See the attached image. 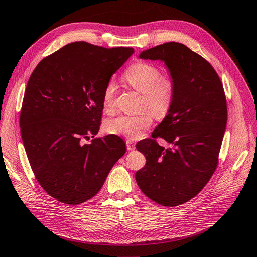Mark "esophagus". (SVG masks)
<instances>
[{
    "label": "esophagus",
    "mask_w": 257,
    "mask_h": 257,
    "mask_svg": "<svg viewBox=\"0 0 257 257\" xmlns=\"http://www.w3.org/2000/svg\"><path fill=\"white\" fill-rule=\"evenodd\" d=\"M126 145H127L128 151H133V150H135V148H136L135 142H133L131 140H127V141H126Z\"/></svg>",
    "instance_id": "esophagus-1"
}]
</instances>
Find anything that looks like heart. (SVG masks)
Returning <instances> with one entry per match:
<instances>
[{
    "label": "heart",
    "mask_w": 257,
    "mask_h": 257,
    "mask_svg": "<svg viewBox=\"0 0 257 257\" xmlns=\"http://www.w3.org/2000/svg\"><path fill=\"white\" fill-rule=\"evenodd\" d=\"M128 84L142 94L139 115H120L110 118L105 123L106 131L112 135L123 136L129 139L139 138L143 130L152 123V115L163 119L169 115L175 101L177 84L171 73L161 74L156 64L139 61L134 63L124 73ZM117 86L114 81L107 83L103 93V105L107 111L114 109ZM149 109V111H146Z\"/></svg>",
    "instance_id": "heart-1"
}]
</instances>
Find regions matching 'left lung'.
I'll return each instance as SVG.
<instances>
[{
  "label": "left lung",
  "instance_id": "left-lung-1",
  "mask_svg": "<svg viewBox=\"0 0 257 257\" xmlns=\"http://www.w3.org/2000/svg\"><path fill=\"white\" fill-rule=\"evenodd\" d=\"M139 57L164 61L175 77L177 92L152 138L137 143L147 162L137 171L136 181L157 204L180 206L201 192L218 166L228 118L223 85L212 65L183 44L165 43ZM157 138L171 147H161Z\"/></svg>",
  "mask_w": 257,
  "mask_h": 257
}]
</instances>
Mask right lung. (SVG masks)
I'll return each mask as SVG.
<instances>
[{"instance_id": "right-lung-1", "label": "right lung", "mask_w": 257, "mask_h": 257, "mask_svg": "<svg viewBox=\"0 0 257 257\" xmlns=\"http://www.w3.org/2000/svg\"><path fill=\"white\" fill-rule=\"evenodd\" d=\"M134 48L68 44L41 60L24 94L20 126L36 180L67 205L96 195L126 143L116 135L94 138L103 115V93ZM92 136L91 143H85Z\"/></svg>"}]
</instances>
